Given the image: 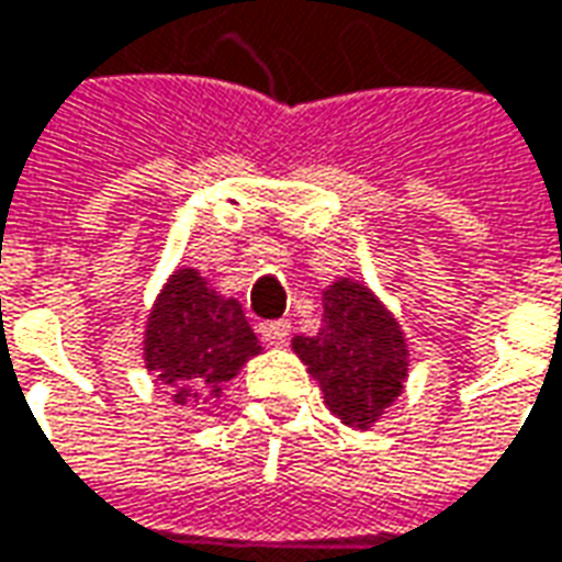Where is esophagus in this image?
<instances>
[{"mask_svg": "<svg viewBox=\"0 0 562 562\" xmlns=\"http://www.w3.org/2000/svg\"><path fill=\"white\" fill-rule=\"evenodd\" d=\"M259 337L269 342V346H284L290 340V322L278 318V322H262L259 325Z\"/></svg>", "mask_w": 562, "mask_h": 562, "instance_id": "1", "label": "esophagus"}]
</instances>
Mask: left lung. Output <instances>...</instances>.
<instances>
[{
  "mask_svg": "<svg viewBox=\"0 0 562 562\" xmlns=\"http://www.w3.org/2000/svg\"><path fill=\"white\" fill-rule=\"evenodd\" d=\"M293 352L322 383L327 408L359 430L393 405L408 374L395 318L352 281L325 290V327L318 337H296Z\"/></svg>",
  "mask_w": 562,
  "mask_h": 562,
  "instance_id": "1",
  "label": "left lung"
}]
</instances>
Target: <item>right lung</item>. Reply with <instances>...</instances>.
I'll return each instance as SVG.
<instances>
[{"instance_id": "right-lung-1", "label": "right lung", "mask_w": 562, "mask_h": 562, "mask_svg": "<svg viewBox=\"0 0 562 562\" xmlns=\"http://www.w3.org/2000/svg\"><path fill=\"white\" fill-rule=\"evenodd\" d=\"M259 352L237 300H222L194 269L169 278L148 318L145 361L169 383L176 405L220 395L225 380Z\"/></svg>"}]
</instances>
